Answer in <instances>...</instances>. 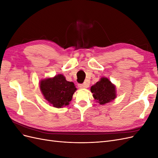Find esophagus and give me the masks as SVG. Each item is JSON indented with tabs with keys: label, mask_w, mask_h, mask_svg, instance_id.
I'll return each mask as SVG.
<instances>
[{
	"label": "esophagus",
	"mask_w": 158,
	"mask_h": 158,
	"mask_svg": "<svg viewBox=\"0 0 158 158\" xmlns=\"http://www.w3.org/2000/svg\"><path fill=\"white\" fill-rule=\"evenodd\" d=\"M78 88H88L89 86V83L88 82H85L84 84H79L78 85Z\"/></svg>",
	"instance_id": "34e87169"
}]
</instances>
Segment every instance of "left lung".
Wrapping results in <instances>:
<instances>
[{
  "label": "left lung",
  "instance_id": "obj_1",
  "mask_svg": "<svg viewBox=\"0 0 158 158\" xmlns=\"http://www.w3.org/2000/svg\"><path fill=\"white\" fill-rule=\"evenodd\" d=\"M93 97L100 105L112 102L116 98V88L108 78L102 77L90 88Z\"/></svg>",
  "mask_w": 158,
  "mask_h": 158
}]
</instances>
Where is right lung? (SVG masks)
<instances>
[{
	"mask_svg": "<svg viewBox=\"0 0 158 158\" xmlns=\"http://www.w3.org/2000/svg\"><path fill=\"white\" fill-rule=\"evenodd\" d=\"M40 86L47 102L56 108L69 105L76 90L74 83L66 80L63 74L41 80Z\"/></svg>",
	"mask_w": 158,
	"mask_h": 158,
	"instance_id": "right-lung-1",
	"label": "right lung"
}]
</instances>
